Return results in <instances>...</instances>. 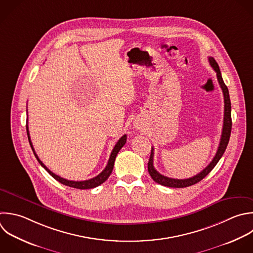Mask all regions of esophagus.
Wrapping results in <instances>:
<instances>
[{
    "mask_svg": "<svg viewBox=\"0 0 253 253\" xmlns=\"http://www.w3.org/2000/svg\"><path fill=\"white\" fill-rule=\"evenodd\" d=\"M135 127H138V126H137V124H136V126H135Z\"/></svg>",
    "mask_w": 253,
    "mask_h": 253,
    "instance_id": "34e87169",
    "label": "esophagus"
}]
</instances>
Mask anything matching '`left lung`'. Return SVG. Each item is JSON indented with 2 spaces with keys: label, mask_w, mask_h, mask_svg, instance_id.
I'll use <instances>...</instances> for the list:
<instances>
[{
  "label": "left lung",
  "mask_w": 253,
  "mask_h": 253,
  "mask_svg": "<svg viewBox=\"0 0 253 253\" xmlns=\"http://www.w3.org/2000/svg\"><path fill=\"white\" fill-rule=\"evenodd\" d=\"M209 62L211 64V66L213 68V70L216 72V78L218 81V84L221 88L222 94H223V100H224V116H223V126H222V131H221V136H220V141L217 147V151L214 155V157L212 158V160L211 161V163L203 170L201 171L199 174H197L194 177L188 178V179H173V178H169L166 177L162 174H160L159 172H157L153 166V147H151V153H150V157H149V161L147 164V168H148V172L149 175L151 176V178L158 184L162 185V186H167V187H171V188H184V187H189L192 186L198 182H200L202 179H204L212 169L213 167L216 165V163L218 162V160L221 158L222 154L225 151V148L227 146L228 140H229V136H230V131H231V106H230V99H229V94H228V89L225 86L221 74H220V70L219 67L216 63V61L212 58V57H209Z\"/></svg>",
  "instance_id": "8db88e82"
}]
</instances>
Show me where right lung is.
<instances>
[{"label":"right lung","instance_id":"obj_1","mask_svg":"<svg viewBox=\"0 0 253 253\" xmlns=\"http://www.w3.org/2000/svg\"><path fill=\"white\" fill-rule=\"evenodd\" d=\"M27 132H28V137H29V141H30L31 147H32V149H33V151H34L35 156L37 157L38 161L40 162V164H41L55 180H57V181L60 182L61 184L65 185V186H68V187H72V188H76V189H81V190L95 188V187H97V186L103 184V183L109 178V176L111 175V173H112V171H113L117 154L119 153V151L121 150V148H122V147L126 144V135L125 134V135H123V136L119 139V141H118L117 144L115 145V147H114V149H113V151H112V153H111V156H110V159H109V162H108L106 168H105L99 175H97L96 177H94V178H92V179L85 180V181H70V180L64 179V178H62V177H60V176L54 174L53 172H51V171L42 163V161L39 158V156H38V154L36 153L35 148H34V146H33V143H32V140H31V136H30V131H29V126H28V125H27Z\"/></svg>","mask_w":253,"mask_h":253}]
</instances>
